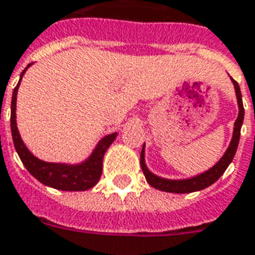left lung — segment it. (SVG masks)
<instances>
[{
    "instance_id": "1",
    "label": "left lung",
    "mask_w": 255,
    "mask_h": 255,
    "mask_svg": "<svg viewBox=\"0 0 255 255\" xmlns=\"http://www.w3.org/2000/svg\"><path fill=\"white\" fill-rule=\"evenodd\" d=\"M232 83H234V89H235L236 94V102H238V117L236 122L234 123V131H232V138L228 144V147L225 150L223 157L220 158L212 168H209L208 171H203L198 173L195 176L187 177V179H166V177H161L155 175L150 171L147 165H146V160H144V144L142 147V153H140V166L144 173V177L151 187L155 190L165 192H175V194H187V192H195L201 191L203 188L212 186L213 183L219 180L221 175L224 173L225 169L228 168L234 157H235L236 149L239 144V138H241V128L243 124V119H245V109H243V102H242V93L239 84L236 83L234 79L231 78Z\"/></svg>"
}]
</instances>
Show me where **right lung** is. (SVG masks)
<instances>
[{
  "label": "right lung",
  "instance_id": "1",
  "mask_svg": "<svg viewBox=\"0 0 255 255\" xmlns=\"http://www.w3.org/2000/svg\"><path fill=\"white\" fill-rule=\"evenodd\" d=\"M32 64H28L21 72L19 83L14 87L10 102V131L13 139L14 149L19 154L20 160L25 166V169L35 177L38 182L45 184L47 187L63 190V191H86L93 188L98 183L102 173V161L106 150L117 138V132L105 135L98 143L95 144L93 151L86 160L69 164V162H47L38 158L31 153L25 146L23 139L20 136L17 122H16V102H17V90L20 87V82L24 76L25 71Z\"/></svg>",
  "mask_w": 255,
  "mask_h": 255
}]
</instances>
